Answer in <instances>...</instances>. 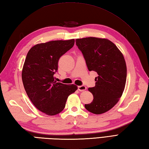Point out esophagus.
Masks as SVG:
<instances>
[{
  "mask_svg": "<svg viewBox=\"0 0 149 149\" xmlns=\"http://www.w3.org/2000/svg\"><path fill=\"white\" fill-rule=\"evenodd\" d=\"M86 90V87L84 86V85H82V86H78V90L80 91H83Z\"/></svg>",
  "mask_w": 149,
  "mask_h": 149,
  "instance_id": "esophagus-1",
  "label": "esophagus"
}]
</instances>
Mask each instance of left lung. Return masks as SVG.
I'll use <instances>...</instances> for the list:
<instances>
[{"label": "left lung", "instance_id": "left-lung-1", "mask_svg": "<svg viewBox=\"0 0 149 149\" xmlns=\"http://www.w3.org/2000/svg\"><path fill=\"white\" fill-rule=\"evenodd\" d=\"M89 71L98 74L95 86L89 88L93 100L85 104L88 111L97 115L111 109L118 102L124 90L127 67L122 52L109 40L95 37L75 40Z\"/></svg>", "mask_w": 149, "mask_h": 149}]
</instances>
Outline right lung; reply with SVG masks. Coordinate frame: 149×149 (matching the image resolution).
Listing matches in <instances>:
<instances>
[{
	"instance_id": "1",
	"label": "right lung",
	"mask_w": 149,
	"mask_h": 149,
	"mask_svg": "<svg viewBox=\"0 0 149 149\" xmlns=\"http://www.w3.org/2000/svg\"><path fill=\"white\" fill-rule=\"evenodd\" d=\"M74 42L72 39L37 44L27 54L22 72L25 90L34 106L46 115L61 112L68 97L77 89L74 84L57 83L54 78L59 58Z\"/></svg>"
}]
</instances>
